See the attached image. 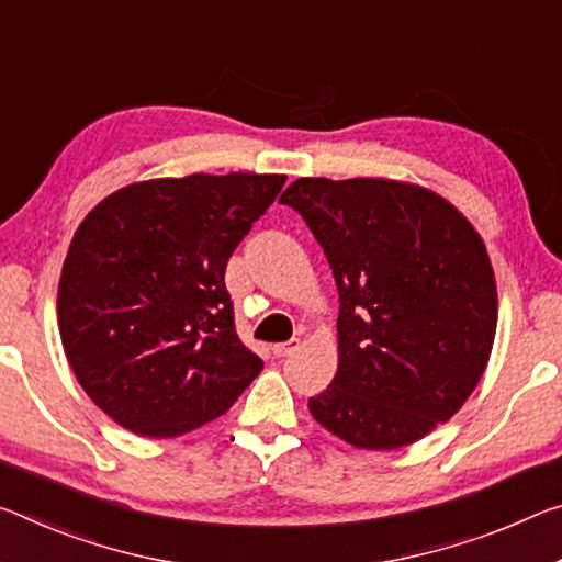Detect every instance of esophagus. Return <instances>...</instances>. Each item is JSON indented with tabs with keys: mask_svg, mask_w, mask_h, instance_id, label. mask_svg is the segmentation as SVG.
I'll return each mask as SVG.
<instances>
[{
	"mask_svg": "<svg viewBox=\"0 0 562 562\" xmlns=\"http://www.w3.org/2000/svg\"><path fill=\"white\" fill-rule=\"evenodd\" d=\"M297 350H300V340H290V342H278V345H272L274 358H288V355L297 352Z\"/></svg>",
	"mask_w": 562,
	"mask_h": 562,
	"instance_id": "1",
	"label": "esophagus"
}]
</instances>
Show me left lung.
Returning <instances> with one entry per match:
<instances>
[{
    "label": "left lung",
    "instance_id": "obj_1",
    "mask_svg": "<svg viewBox=\"0 0 562 562\" xmlns=\"http://www.w3.org/2000/svg\"><path fill=\"white\" fill-rule=\"evenodd\" d=\"M340 292V362L310 413L355 448L395 450L450 420L483 378L495 274L473 225L423 187L300 177L280 198Z\"/></svg>",
    "mask_w": 562,
    "mask_h": 562
}]
</instances>
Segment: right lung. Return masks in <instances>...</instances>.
Wrapping results in <instances>:
<instances>
[{
  "label": "right lung",
  "mask_w": 562,
  "mask_h": 562,
  "mask_svg": "<svg viewBox=\"0 0 562 562\" xmlns=\"http://www.w3.org/2000/svg\"><path fill=\"white\" fill-rule=\"evenodd\" d=\"M284 175H190L122 187L89 212L59 280V335L114 423L175 438L215 420L262 360L239 342L227 260Z\"/></svg>",
  "instance_id": "1"
}]
</instances>
